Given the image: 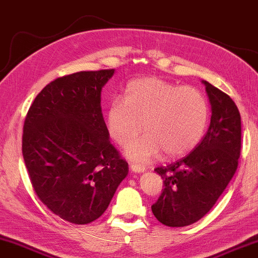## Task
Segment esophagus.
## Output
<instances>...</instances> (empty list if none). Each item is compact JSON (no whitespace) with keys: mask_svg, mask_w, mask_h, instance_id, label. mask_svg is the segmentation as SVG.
I'll list each match as a JSON object with an SVG mask.
<instances>
[{"mask_svg":"<svg viewBox=\"0 0 258 258\" xmlns=\"http://www.w3.org/2000/svg\"><path fill=\"white\" fill-rule=\"evenodd\" d=\"M131 171H133V172H136V173H142L145 171V167L140 166V165L133 164V165H131Z\"/></svg>","mask_w":258,"mask_h":258,"instance_id":"34e87169","label":"esophagus"}]
</instances>
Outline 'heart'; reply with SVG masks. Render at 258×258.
<instances>
[{
    "label": "heart",
    "mask_w": 258,
    "mask_h": 258,
    "mask_svg": "<svg viewBox=\"0 0 258 258\" xmlns=\"http://www.w3.org/2000/svg\"><path fill=\"white\" fill-rule=\"evenodd\" d=\"M209 105L198 89L159 78L128 82L123 101L114 99L106 113L111 138L128 145L143 130L147 135L126 147L127 158L147 163L163 152L169 158L186 154L198 145L208 125Z\"/></svg>",
    "instance_id": "obj_1"
}]
</instances>
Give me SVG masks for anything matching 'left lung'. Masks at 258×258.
I'll return each instance as SVG.
<instances>
[{"label":"left lung","mask_w":258,"mask_h":258,"mask_svg":"<svg viewBox=\"0 0 258 258\" xmlns=\"http://www.w3.org/2000/svg\"><path fill=\"white\" fill-rule=\"evenodd\" d=\"M211 105L208 132L176 163L157 167L164 190L152 212L164 225L180 228L204 217L236 172L241 153V114L228 94L202 81Z\"/></svg>","instance_id":"1"}]
</instances>
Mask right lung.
<instances>
[{"label": "right lung", "mask_w": 258, "mask_h": 258, "mask_svg": "<svg viewBox=\"0 0 258 258\" xmlns=\"http://www.w3.org/2000/svg\"><path fill=\"white\" fill-rule=\"evenodd\" d=\"M114 70L57 78L37 94L25 120L22 154L37 197L74 224L106 211L128 164L109 142L102 87Z\"/></svg>", "instance_id": "add662e5"}]
</instances>
